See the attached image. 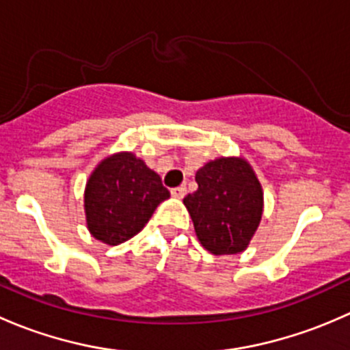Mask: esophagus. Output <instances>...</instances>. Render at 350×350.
Instances as JSON below:
<instances>
[{"mask_svg":"<svg viewBox=\"0 0 350 350\" xmlns=\"http://www.w3.org/2000/svg\"><path fill=\"white\" fill-rule=\"evenodd\" d=\"M171 195L174 198H178V200H183V198L186 196V188L185 186H178V188L171 189Z\"/></svg>","mask_w":350,"mask_h":350,"instance_id":"1","label":"esophagus"}]
</instances>
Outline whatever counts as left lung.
I'll use <instances>...</instances> for the list:
<instances>
[{
  "label": "left lung",
  "mask_w": 350,
  "mask_h": 350,
  "mask_svg": "<svg viewBox=\"0 0 350 350\" xmlns=\"http://www.w3.org/2000/svg\"><path fill=\"white\" fill-rule=\"evenodd\" d=\"M198 189L183 200L201 245L213 256L249 247L264 211V191L242 155L218 157L196 172Z\"/></svg>",
  "instance_id": "left-lung-1"
}]
</instances>
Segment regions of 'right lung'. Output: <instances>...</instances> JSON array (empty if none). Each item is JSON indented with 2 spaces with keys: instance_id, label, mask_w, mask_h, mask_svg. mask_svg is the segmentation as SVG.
I'll return each mask as SVG.
<instances>
[{
  "instance_id": "add662e5",
  "label": "right lung",
  "mask_w": 350,
  "mask_h": 350,
  "mask_svg": "<svg viewBox=\"0 0 350 350\" xmlns=\"http://www.w3.org/2000/svg\"><path fill=\"white\" fill-rule=\"evenodd\" d=\"M171 196L155 171L133 152L105 157L84 188V213L90 234L118 245L139 234L155 208Z\"/></svg>"
}]
</instances>
